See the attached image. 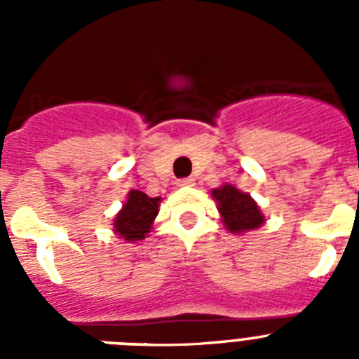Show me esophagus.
Listing matches in <instances>:
<instances>
[{
    "instance_id": "obj_1",
    "label": "esophagus",
    "mask_w": 359,
    "mask_h": 359,
    "mask_svg": "<svg viewBox=\"0 0 359 359\" xmlns=\"http://www.w3.org/2000/svg\"><path fill=\"white\" fill-rule=\"evenodd\" d=\"M196 183L194 177H183V180H177V187H192Z\"/></svg>"
}]
</instances>
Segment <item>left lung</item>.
Returning a JSON list of instances; mask_svg holds the SVG:
<instances>
[{
	"label": "left lung",
	"instance_id": "left-lung-1",
	"mask_svg": "<svg viewBox=\"0 0 359 359\" xmlns=\"http://www.w3.org/2000/svg\"><path fill=\"white\" fill-rule=\"evenodd\" d=\"M212 198L217 203L221 221L230 233L243 236L246 231L259 230L266 223V215L255 199L230 183L212 189Z\"/></svg>",
	"mask_w": 359,
	"mask_h": 359
}]
</instances>
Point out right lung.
<instances>
[{"label": "right lung", "mask_w": 359, "mask_h": 359, "mask_svg": "<svg viewBox=\"0 0 359 359\" xmlns=\"http://www.w3.org/2000/svg\"><path fill=\"white\" fill-rule=\"evenodd\" d=\"M161 198H151L142 190H129L128 199L113 219V231L126 243H138L149 236L160 212Z\"/></svg>", "instance_id": "right-lung-1"}]
</instances>
